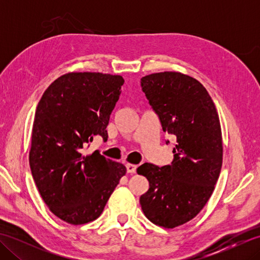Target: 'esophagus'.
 <instances>
[{
    "label": "esophagus",
    "instance_id": "obj_1",
    "mask_svg": "<svg viewBox=\"0 0 260 260\" xmlns=\"http://www.w3.org/2000/svg\"><path fill=\"white\" fill-rule=\"evenodd\" d=\"M126 169H127V172L128 173H131V174H133V173H135L136 172V169H137V167L135 164H127L126 165Z\"/></svg>",
    "mask_w": 260,
    "mask_h": 260
}]
</instances>
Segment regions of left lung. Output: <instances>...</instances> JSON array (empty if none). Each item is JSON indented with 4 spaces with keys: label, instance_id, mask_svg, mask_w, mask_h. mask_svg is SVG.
<instances>
[{
    "label": "left lung",
    "instance_id": "obj_1",
    "mask_svg": "<svg viewBox=\"0 0 260 260\" xmlns=\"http://www.w3.org/2000/svg\"><path fill=\"white\" fill-rule=\"evenodd\" d=\"M141 82L163 131L176 137V145L171 165L144 163L137 169L150 182L140 202L151 222L173 229L194 218L212 194L222 165L221 126L209 92L192 77L164 71Z\"/></svg>",
    "mask_w": 260,
    "mask_h": 260
}]
</instances>
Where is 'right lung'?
<instances>
[{
	"instance_id": "right-lung-1",
	"label": "right lung",
	"mask_w": 260,
	"mask_h": 260,
	"mask_svg": "<svg viewBox=\"0 0 260 260\" xmlns=\"http://www.w3.org/2000/svg\"><path fill=\"white\" fill-rule=\"evenodd\" d=\"M124 79L102 73H68L54 80L39 102L29 162L33 180L49 210L67 223L91 222L126 174L124 164L84 155L93 136L107 139L106 127Z\"/></svg>"
}]
</instances>
